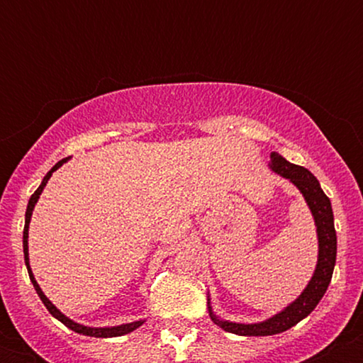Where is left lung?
Returning a JSON list of instances; mask_svg holds the SVG:
<instances>
[{"label":"left lung","instance_id":"obj_1","mask_svg":"<svg viewBox=\"0 0 363 363\" xmlns=\"http://www.w3.org/2000/svg\"><path fill=\"white\" fill-rule=\"evenodd\" d=\"M268 167L278 176L289 179L306 199L307 206L314 216L315 232H318V264H315L312 278L306 289L302 290V294L289 306L283 307L280 312H277L272 318L259 320V323H232V320L218 318L211 307L210 297H208V312H210L211 320L223 331L234 333L239 336L278 335V333L286 331V329L301 323L302 319H306L315 309L323 295L326 294L336 262L335 216H333L331 201L320 189L318 179L312 176L307 169L290 164L286 158L278 155V153H272V162L268 164Z\"/></svg>","mask_w":363,"mask_h":363}]
</instances>
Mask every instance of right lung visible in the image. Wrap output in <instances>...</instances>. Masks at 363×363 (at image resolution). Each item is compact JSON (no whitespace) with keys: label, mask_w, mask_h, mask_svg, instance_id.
<instances>
[{"label":"right lung","mask_w":363,"mask_h":363,"mask_svg":"<svg viewBox=\"0 0 363 363\" xmlns=\"http://www.w3.org/2000/svg\"><path fill=\"white\" fill-rule=\"evenodd\" d=\"M69 160L68 158H62V160L57 162L54 167L49 170L48 174H45V177L43 179V182H40V186L37 187L35 193L30 196V199H28V205H27V211H25V227H23V257H25V266H27V272H28V277H30V281L32 285H34V289L37 291V295L40 297V301L45 306V309H48L51 314L56 318L57 320H61L65 326H68L72 331L78 333V335H85V336H94V338H114V336H123V335H128V333L135 331V329H138L141 324L145 323V319H140V320H135V323H128V324H119V326H107V328H91V326H85V324H80V323H74L73 319L66 318L62 312L57 309L54 303L49 301L48 297L44 295L43 289L39 286V283H37L34 273H32V268H30V262H28V225H30V218H32V211H34V208L37 205V201H39L40 194H43L45 184H48V181L51 179L54 170H57L61 167L62 164H66V162Z\"/></svg>","instance_id":"obj_1"}]
</instances>
